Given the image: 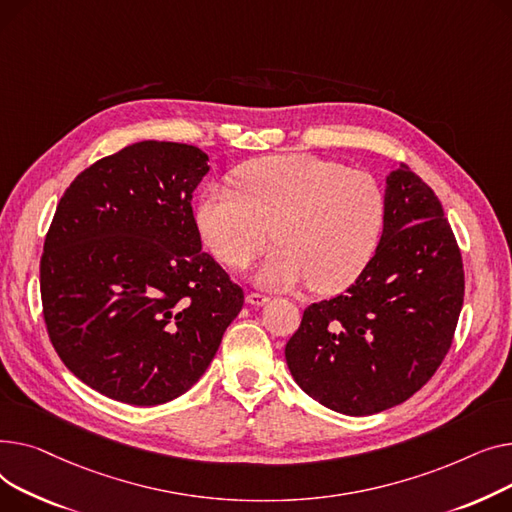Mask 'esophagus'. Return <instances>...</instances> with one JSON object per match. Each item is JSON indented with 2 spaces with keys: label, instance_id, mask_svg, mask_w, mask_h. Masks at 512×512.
Listing matches in <instances>:
<instances>
[{
  "label": "esophagus",
  "instance_id": "1",
  "mask_svg": "<svg viewBox=\"0 0 512 512\" xmlns=\"http://www.w3.org/2000/svg\"><path fill=\"white\" fill-rule=\"evenodd\" d=\"M268 295H264V293H248L246 295V302L248 304H252V306H264V304H268Z\"/></svg>",
  "mask_w": 512,
  "mask_h": 512
}]
</instances>
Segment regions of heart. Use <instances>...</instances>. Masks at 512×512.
Wrapping results in <instances>:
<instances>
[{
  "label": "heart",
  "instance_id": "obj_1",
  "mask_svg": "<svg viewBox=\"0 0 512 512\" xmlns=\"http://www.w3.org/2000/svg\"><path fill=\"white\" fill-rule=\"evenodd\" d=\"M235 188L208 186L196 221L229 266H246L273 239L281 244L256 270L273 289L304 283L318 293L353 285L374 260L386 223L376 179L314 155L262 157L235 173Z\"/></svg>",
  "mask_w": 512,
  "mask_h": 512
}]
</instances>
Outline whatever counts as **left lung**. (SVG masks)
<instances>
[{
	"mask_svg": "<svg viewBox=\"0 0 512 512\" xmlns=\"http://www.w3.org/2000/svg\"><path fill=\"white\" fill-rule=\"evenodd\" d=\"M384 198V233L366 273L308 306L285 347L299 388L345 415L417 393L442 364L463 308L461 252L432 188L399 165Z\"/></svg>",
	"mask_w": 512,
	"mask_h": 512,
	"instance_id": "1",
	"label": "left lung"
}]
</instances>
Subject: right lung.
Masks as SVG:
<instances>
[{"mask_svg":"<svg viewBox=\"0 0 512 512\" xmlns=\"http://www.w3.org/2000/svg\"><path fill=\"white\" fill-rule=\"evenodd\" d=\"M200 148L142 140L84 169L55 210L41 258L49 339L97 393L150 407L206 372L244 291L202 252L192 194Z\"/></svg>","mask_w":512,"mask_h":512,"instance_id":"1","label":"right lung"}]
</instances>
